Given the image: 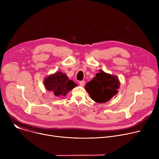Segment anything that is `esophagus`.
Returning a JSON list of instances; mask_svg holds the SVG:
<instances>
[{"mask_svg": "<svg viewBox=\"0 0 159 159\" xmlns=\"http://www.w3.org/2000/svg\"><path fill=\"white\" fill-rule=\"evenodd\" d=\"M85 82L84 80L79 81V84H80V85H81V86H84V85H85Z\"/></svg>", "mask_w": 159, "mask_h": 159, "instance_id": "34e87169", "label": "esophagus"}]
</instances>
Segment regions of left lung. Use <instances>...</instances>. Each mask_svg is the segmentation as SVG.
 Listing matches in <instances>:
<instances>
[{"mask_svg": "<svg viewBox=\"0 0 159 159\" xmlns=\"http://www.w3.org/2000/svg\"><path fill=\"white\" fill-rule=\"evenodd\" d=\"M119 87L118 77L106 74L101 70L85 86L90 98L98 103H104L110 100L117 94Z\"/></svg>", "mask_w": 159, "mask_h": 159, "instance_id": "8db88e82", "label": "left lung"}]
</instances>
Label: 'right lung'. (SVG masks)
Masks as SVG:
<instances>
[{
  "label": "right lung",
  "mask_w": 159,
  "mask_h": 159,
  "mask_svg": "<svg viewBox=\"0 0 159 159\" xmlns=\"http://www.w3.org/2000/svg\"><path fill=\"white\" fill-rule=\"evenodd\" d=\"M44 86L57 97L65 96L70 90L77 85L73 80L69 79L63 72H56L48 76L44 80Z\"/></svg>",
  "instance_id": "right-lung-1"
}]
</instances>
